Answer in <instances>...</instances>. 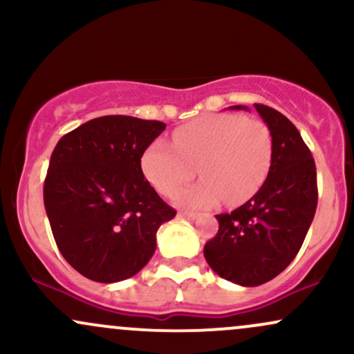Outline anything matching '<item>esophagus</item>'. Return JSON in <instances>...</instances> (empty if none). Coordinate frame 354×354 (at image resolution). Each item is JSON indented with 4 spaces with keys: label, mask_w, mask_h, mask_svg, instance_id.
<instances>
[{
    "label": "esophagus",
    "mask_w": 354,
    "mask_h": 354,
    "mask_svg": "<svg viewBox=\"0 0 354 354\" xmlns=\"http://www.w3.org/2000/svg\"><path fill=\"white\" fill-rule=\"evenodd\" d=\"M178 214H180V216L185 218V219H196L198 218V214L193 213V211H180Z\"/></svg>",
    "instance_id": "obj_1"
}]
</instances>
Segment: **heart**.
<instances>
[{
    "mask_svg": "<svg viewBox=\"0 0 354 354\" xmlns=\"http://www.w3.org/2000/svg\"><path fill=\"white\" fill-rule=\"evenodd\" d=\"M173 145L148 146L141 166L158 193L171 196L198 173L203 180L176 194L188 208H211L225 198L241 205L261 188L273 156L271 133L263 121L238 115H213L180 126Z\"/></svg>",
    "mask_w": 354,
    "mask_h": 354,
    "instance_id": "1",
    "label": "heart"
}]
</instances>
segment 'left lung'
Returning <instances> with one entry per match:
<instances>
[{"label": "left lung", "mask_w": 354, "mask_h": 354, "mask_svg": "<svg viewBox=\"0 0 354 354\" xmlns=\"http://www.w3.org/2000/svg\"><path fill=\"white\" fill-rule=\"evenodd\" d=\"M254 108L273 141L268 178L245 205L216 214L219 230L205 245L211 270L239 286H259L293 261L318 205L315 160L296 126L273 108Z\"/></svg>", "instance_id": "left-lung-1"}]
</instances>
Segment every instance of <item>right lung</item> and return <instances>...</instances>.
Masks as SVG:
<instances>
[{
    "mask_svg": "<svg viewBox=\"0 0 354 354\" xmlns=\"http://www.w3.org/2000/svg\"><path fill=\"white\" fill-rule=\"evenodd\" d=\"M165 128L161 121L101 116L56 145L44 208L63 258L88 279L135 276L156 250V231L176 214L141 169V156Z\"/></svg>",
    "mask_w": 354,
    "mask_h": 354,
    "instance_id": "1",
    "label": "right lung"
}]
</instances>
